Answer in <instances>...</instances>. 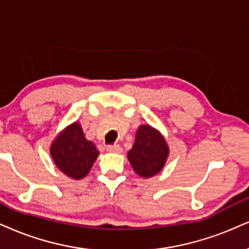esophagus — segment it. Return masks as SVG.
<instances>
[{
	"label": "esophagus",
	"mask_w": 249,
	"mask_h": 249,
	"mask_svg": "<svg viewBox=\"0 0 249 249\" xmlns=\"http://www.w3.org/2000/svg\"><path fill=\"white\" fill-rule=\"evenodd\" d=\"M106 150L110 153H120L122 151V148L119 145V144H113V145H108Z\"/></svg>",
	"instance_id": "34e87169"
}]
</instances>
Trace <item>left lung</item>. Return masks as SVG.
<instances>
[{
	"instance_id": "left-lung-1",
	"label": "left lung",
	"mask_w": 249,
	"mask_h": 249,
	"mask_svg": "<svg viewBox=\"0 0 249 249\" xmlns=\"http://www.w3.org/2000/svg\"><path fill=\"white\" fill-rule=\"evenodd\" d=\"M166 141L157 129L149 124L140 125L135 143L128 152L133 170L142 178H151L162 170L168 157Z\"/></svg>"
}]
</instances>
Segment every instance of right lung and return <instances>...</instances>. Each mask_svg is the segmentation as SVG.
<instances>
[{
	"instance_id": "obj_1",
	"label": "right lung",
	"mask_w": 249,
	"mask_h": 249,
	"mask_svg": "<svg viewBox=\"0 0 249 249\" xmlns=\"http://www.w3.org/2000/svg\"><path fill=\"white\" fill-rule=\"evenodd\" d=\"M98 155L96 145L85 139L78 122L61 131L51 145V156L56 167L75 180L88 176Z\"/></svg>"
}]
</instances>
